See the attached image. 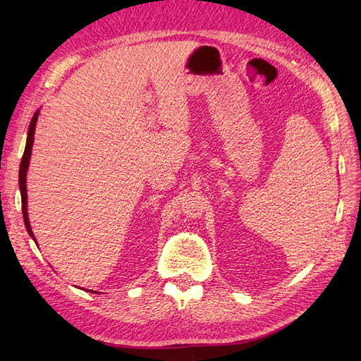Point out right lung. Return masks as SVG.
<instances>
[{"instance_id":"1","label":"right lung","mask_w":361,"mask_h":361,"mask_svg":"<svg viewBox=\"0 0 361 361\" xmlns=\"http://www.w3.org/2000/svg\"><path fill=\"white\" fill-rule=\"evenodd\" d=\"M37 118H38V111L34 114L32 121H30L29 126V132H27V141H26V149L25 153H23L21 163H20V173H18V183H20V192H21V208H23V219H25V225L27 233L30 237L35 240L32 229H30L29 225V219H27V194H26V172L29 167V158H30V150H32V144H34V133H35V124H37ZM93 291V290H90ZM96 293V291H94Z\"/></svg>"}]
</instances>
